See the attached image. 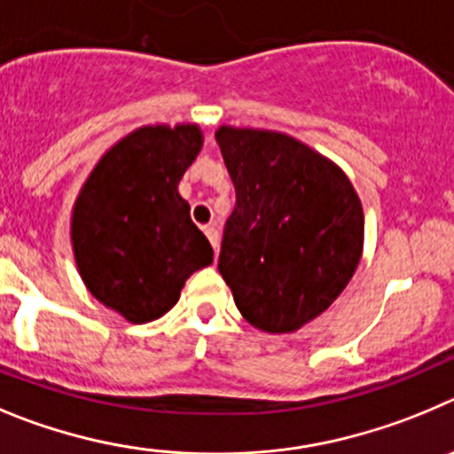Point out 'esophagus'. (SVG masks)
I'll return each mask as SVG.
<instances>
[{"label":"esophagus","instance_id":"obj_1","mask_svg":"<svg viewBox=\"0 0 454 454\" xmlns=\"http://www.w3.org/2000/svg\"><path fill=\"white\" fill-rule=\"evenodd\" d=\"M203 232H206V237L210 239L212 248H215V253H217V248H219V231H217V228L206 226V228H203Z\"/></svg>","mask_w":454,"mask_h":454}]
</instances>
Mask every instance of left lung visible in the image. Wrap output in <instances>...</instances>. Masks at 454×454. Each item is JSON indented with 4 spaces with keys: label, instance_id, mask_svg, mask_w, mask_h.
I'll return each mask as SVG.
<instances>
[{
    "label": "left lung",
    "instance_id": "1",
    "mask_svg": "<svg viewBox=\"0 0 454 454\" xmlns=\"http://www.w3.org/2000/svg\"><path fill=\"white\" fill-rule=\"evenodd\" d=\"M215 140L237 194L219 273L253 328L294 333L350 283L362 201L341 167L287 133L223 124Z\"/></svg>",
    "mask_w": 454,
    "mask_h": 454
}]
</instances>
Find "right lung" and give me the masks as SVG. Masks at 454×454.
<instances>
[{"instance_id":"right-lung-1","label":"right lung","mask_w":454,"mask_h":454,"mask_svg":"<svg viewBox=\"0 0 454 454\" xmlns=\"http://www.w3.org/2000/svg\"><path fill=\"white\" fill-rule=\"evenodd\" d=\"M203 146L199 124H146L110 146L72 207V251L88 292L130 324L169 312L212 264L178 183Z\"/></svg>"}]
</instances>
